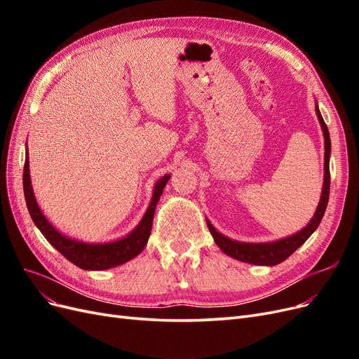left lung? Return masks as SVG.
<instances>
[{
  "instance_id": "obj_1",
  "label": "left lung",
  "mask_w": 359,
  "mask_h": 359,
  "mask_svg": "<svg viewBox=\"0 0 359 359\" xmlns=\"http://www.w3.org/2000/svg\"><path fill=\"white\" fill-rule=\"evenodd\" d=\"M316 115L322 127L323 137H325V163H323V187H322V194H320V201L318 203V208L314 211L311 220L306 227L297 233H293L290 236L281 238V240L277 241H271V243H241V241H235L231 240V238L224 236L220 233L215 227L211 224V222L206 219V224H208V229L214 238L215 244L220 247L223 253L227 256H231L236 260H241V262L247 264H253V265H265V266H274L277 264H281L283 260H286L297 248H299L304 243H306L310 235L318 229V226L322 222V217L325 214V210H327L328 199H330V156H331V139H330V132L328 127L325 124L323 118L320 115L319 106L316 103Z\"/></svg>"
}]
</instances>
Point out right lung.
I'll use <instances>...</instances> for the list:
<instances>
[{"instance_id":"add662e5","label":"right lung","mask_w":359,"mask_h":359,"mask_svg":"<svg viewBox=\"0 0 359 359\" xmlns=\"http://www.w3.org/2000/svg\"><path fill=\"white\" fill-rule=\"evenodd\" d=\"M170 175H165L156 182L153 198H151L142 220L139 222L135 229L124 238H119V240L111 243H83L62 235L58 229L53 227V224L46 219L45 214L41 212L34 196V190H32L31 186L28 147L24 166V194L32 222H34V224L39 227L43 236L46 238L52 247H55L64 257L70 260L76 266L88 271H102L128 262V260L136 257L145 248L151 233V227H153L157 202L161 196L163 189L166 187Z\"/></svg>"}]
</instances>
